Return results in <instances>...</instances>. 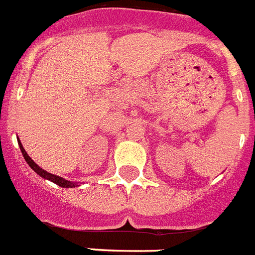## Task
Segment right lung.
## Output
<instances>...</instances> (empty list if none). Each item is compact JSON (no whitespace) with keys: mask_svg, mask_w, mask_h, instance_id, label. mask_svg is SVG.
<instances>
[{"mask_svg":"<svg viewBox=\"0 0 255 255\" xmlns=\"http://www.w3.org/2000/svg\"><path fill=\"white\" fill-rule=\"evenodd\" d=\"M17 141H19L20 150H21V153H22V155H24V158H25V161L28 162L29 166H30V167L33 168V170H34L35 172H37L38 175H39V176H42V177H43V179L51 180L52 182H55V184L60 185L61 188H75V186H78V184H76V182L67 181V180L62 179V177L56 176V175H52V173H49V172H47V171H44L43 168H40L39 166H38V164L35 163V162L30 158V157H29L28 153L25 152V149L22 148V145H21V143H20V140H17Z\"/></svg>","mask_w":255,"mask_h":255,"instance_id":"1","label":"right lung"}]
</instances>
